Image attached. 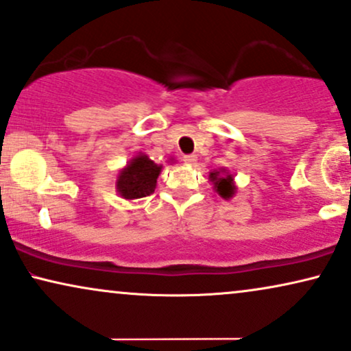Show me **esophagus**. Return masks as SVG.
I'll list each match as a JSON object with an SVG mask.
<instances>
[{
    "label": "esophagus",
    "mask_w": 351,
    "mask_h": 351,
    "mask_svg": "<svg viewBox=\"0 0 351 351\" xmlns=\"http://www.w3.org/2000/svg\"><path fill=\"white\" fill-rule=\"evenodd\" d=\"M184 162H185V165H189V166H193L195 162H197V156H195V154H185Z\"/></svg>",
    "instance_id": "34e87169"
}]
</instances>
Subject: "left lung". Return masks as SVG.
Masks as SVG:
<instances>
[{
  "instance_id": "1",
  "label": "left lung",
  "mask_w": 351,
  "mask_h": 351,
  "mask_svg": "<svg viewBox=\"0 0 351 351\" xmlns=\"http://www.w3.org/2000/svg\"><path fill=\"white\" fill-rule=\"evenodd\" d=\"M209 180L215 184V190L224 199H229L235 195L237 189L234 185V176L229 174L226 169L209 172Z\"/></svg>"
}]
</instances>
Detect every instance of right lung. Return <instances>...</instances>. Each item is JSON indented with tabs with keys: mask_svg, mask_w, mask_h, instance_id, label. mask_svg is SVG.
<instances>
[{
	"mask_svg": "<svg viewBox=\"0 0 351 351\" xmlns=\"http://www.w3.org/2000/svg\"><path fill=\"white\" fill-rule=\"evenodd\" d=\"M159 172H161V166L152 161L147 154H136L117 176V193L125 199L148 197L156 189Z\"/></svg>",
	"mask_w": 351,
	"mask_h": 351,
	"instance_id": "obj_1",
	"label": "right lung"
}]
</instances>
